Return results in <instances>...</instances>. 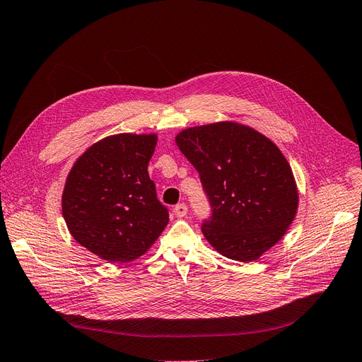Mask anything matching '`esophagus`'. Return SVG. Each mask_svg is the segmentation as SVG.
Masks as SVG:
<instances>
[{
    "label": "esophagus",
    "mask_w": 362,
    "mask_h": 362,
    "mask_svg": "<svg viewBox=\"0 0 362 362\" xmlns=\"http://www.w3.org/2000/svg\"><path fill=\"white\" fill-rule=\"evenodd\" d=\"M186 213H188V206H186L185 203H180L174 207V215H176L177 218H185Z\"/></svg>",
    "instance_id": "34e87169"
}]
</instances>
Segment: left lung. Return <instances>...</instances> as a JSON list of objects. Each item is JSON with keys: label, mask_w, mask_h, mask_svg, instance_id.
<instances>
[{"label": "left lung", "mask_w": 362, "mask_h": 362, "mask_svg": "<svg viewBox=\"0 0 362 362\" xmlns=\"http://www.w3.org/2000/svg\"><path fill=\"white\" fill-rule=\"evenodd\" d=\"M176 143L209 198L207 242L230 259L257 261L285 235L298 209L284 153L257 129L228 120L183 129Z\"/></svg>", "instance_id": "1"}]
</instances>
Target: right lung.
<instances>
[{"label": "right lung", "mask_w": 362, "mask_h": 362, "mask_svg": "<svg viewBox=\"0 0 362 362\" xmlns=\"http://www.w3.org/2000/svg\"><path fill=\"white\" fill-rule=\"evenodd\" d=\"M156 134H116L93 143L69 173L62 216L78 245L109 262L141 257L168 223L147 164Z\"/></svg>", "instance_id": "1"}]
</instances>
